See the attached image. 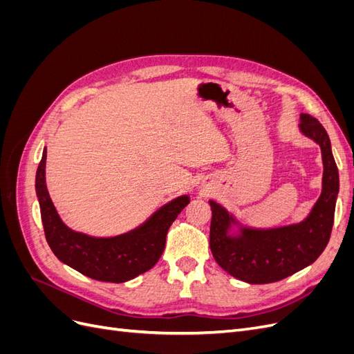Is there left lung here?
Masks as SVG:
<instances>
[{
	"instance_id": "8db88e82",
	"label": "left lung",
	"mask_w": 354,
	"mask_h": 354,
	"mask_svg": "<svg viewBox=\"0 0 354 354\" xmlns=\"http://www.w3.org/2000/svg\"><path fill=\"white\" fill-rule=\"evenodd\" d=\"M299 118V130L320 146L324 159L322 195L304 221L266 230L245 227L232 236L229 230L236 220L209 201L211 252L221 269L239 281L255 285L282 281L315 263L329 242L339 190L338 168L324 125L307 113Z\"/></svg>"
}]
</instances>
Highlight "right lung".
<instances>
[{"mask_svg":"<svg viewBox=\"0 0 354 354\" xmlns=\"http://www.w3.org/2000/svg\"><path fill=\"white\" fill-rule=\"evenodd\" d=\"M47 149L37 169L35 189L46 239L57 259L80 273L102 282L121 283L142 274L158 263L165 248L167 233L189 196H180L159 208L140 227L115 238H93L63 224L46 186Z\"/></svg>","mask_w":354,"mask_h":354,"instance_id":"add662e5","label":"right lung"}]
</instances>
